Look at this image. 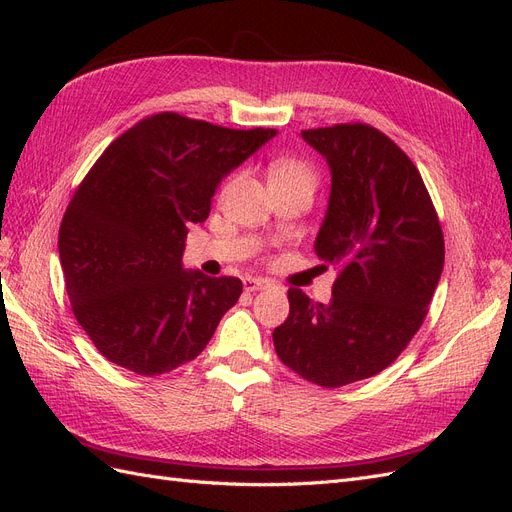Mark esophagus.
<instances>
[{"instance_id":"34e87169","label":"esophagus","mask_w":512,"mask_h":512,"mask_svg":"<svg viewBox=\"0 0 512 512\" xmlns=\"http://www.w3.org/2000/svg\"><path fill=\"white\" fill-rule=\"evenodd\" d=\"M267 288V282L260 280V277H245L243 280V290L245 292H256V290H262Z\"/></svg>"}]
</instances>
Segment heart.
Returning <instances> with one entry per match:
<instances>
[{
    "label": "heart",
    "mask_w": 512,
    "mask_h": 512,
    "mask_svg": "<svg viewBox=\"0 0 512 512\" xmlns=\"http://www.w3.org/2000/svg\"><path fill=\"white\" fill-rule=\"evenodd\" d=\"M271 179H288V181H303V183H314V170L309 168L301 160H280L271 168ZM269 179V181H271Z\"/></svg>",
    "instance_id": "1"
}]
</instances>
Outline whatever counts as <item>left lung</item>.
Segmentation results:
<instances>
[{
    "label": "left lung",
    "mask_w": 512,
    "mask_h": 512,
    "mask_svg": "<svg viewBox=\"0 0 512 512\" xmlns=\"http://www.w3.org/2000/svg\"><path fill=\"white\" fill-rule=\"evenodd\" d=\"M301 136L331 170L314 252L339 275L329 303L288 290L290 314L273 346L301 378L337 389L389 367L421 329L444 239L421 173L389 136L365 123Z\"/></svg>",
    "instance_id": "8db88e82"
}]
</instances>
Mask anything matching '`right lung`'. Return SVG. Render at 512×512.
<instances>
[{"instance_id": "1", "label": "right lung", "mask_w": 512, "mask_h": 512, "mask_svg": "<svg viewBox=\"0 0 512 512\" xmlns=\"http://www.w3.org/2000/svg\"><path fill=\"white\" fill-rule=\"evenodd\" d=\"M275 134L160 113L89 170L59 228V262L72 312L108 361L158 376L205 350L243 284L183 269L188 226Z\"/></svg>"}]
</instances>
